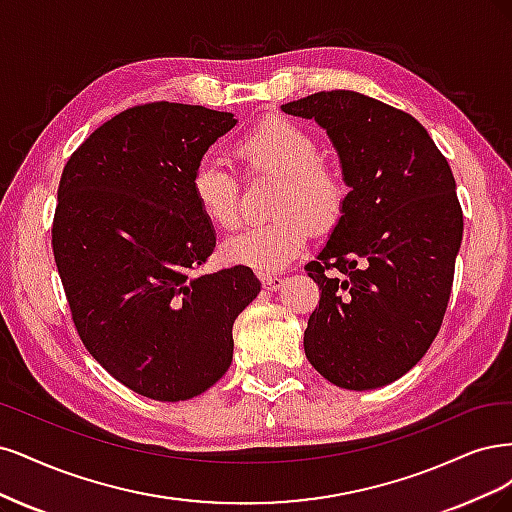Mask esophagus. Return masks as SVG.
<instances>
[{"label":"esophagus","mask_w":512,"mask_h":512,"mask_svg":"<svg viewBox=\"0 0 512 512\" xmlns=\"http://www.w3.org/2000/svg\"><path fill=\"white\" fill-rule=\"evenodd\" d=\"M283 283H285V278H283V276H276V274H261V285H263V289L276 291V289L283 287Z\"/></svg>","instance_id":"obj_1"}]
</instances>
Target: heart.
Returning a JSON list of instances; mask_svg holds the SVG:
<instances>
[{"label": "heart", "instance_id": "1", "mask_svg": "<svg viewBox=\"0 0 512 512\" xmlns=\"http://www.w3.org/2000/svg\"><path fill=\"white\" fill-rule=\"evenodd\" d=\"M236 155L249 172L276 176L270 200V212L276 214L227 238L221 253L227 261L257 272L285 268L304 251L308 220L317 229L338 223L346 187L336 170L319 161L317 140L287 119L251 129L238 140ZM191 193L210 225L232 229L238 223V180L221 155L206 153L197 159Z\"/></svg>", "mask_w": 512, "mask_h": 512}]
</instances>
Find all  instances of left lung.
<instances>
[{"label": "left lung", "instance_id": "obj_1", "mask_svg": "<svg viewBox=\"0 0 512 512\" xmlns=\"http://www.w3.org/2000/svg\"><path fill=\"white\" fill-rule=\"evenodd\" d=\"M280 110L327 131L349 187L306 263L321 289L306 357L336 387H385L427 353L449 304L464 236L453 172L417 119L368 95L321 91Z\"/></svg>", "mask_w": 512, "mask_h": 512}]
</instances>
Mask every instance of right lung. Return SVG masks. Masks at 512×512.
I'll return each instance as SVG.
<instances>
[{
    "instance_id": "right-lung-1",
    "label": "right lung",
    "mask_w": 512,
    "mask_h": 512,
    "mask_svg": "<svg viewBox=\"0 0 512 512\" xmlns=\"http://www.w3.org/2000/svg\"><path fill=\"white\" fill-rule=\"evenodd\" d=\"M232 112L155 102L112 117L65 163L53 253L89 353L159 402L191 400L232 366V327L261 283L251 268L200 274L217 236L197 208V159Z\"/></svg>"
}]
</instances>
